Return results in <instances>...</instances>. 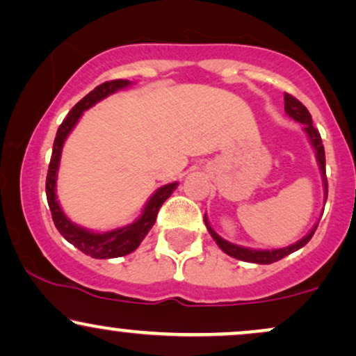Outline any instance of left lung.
Instances as JSON below:
<instances>
[{
    "label": "left lung",
    "instance_id": "obj_1",
    "mask_svg": "<svg viewBox=\"0 0 356 356\" xmlns=\"http://www.w3.org/2000/svg\"><path fill=\"white\" fill-rule=\"evenodd\" d=\"M284 99H285V113L289 114L292 119H295V121L302 122L303 126H305V127H303V131L307 132L308 139H310V143L315 149L316 161H318L320 170H322V175H323L325 195H328V182H327V174H325V149H323V144H322V137H320V132H318V129H315V127H314V122H312V115H310V113H308V109L302 104L300 101L297 99V97H293L292 94L285 92ZM325 200H327V199H325ZM204 222H205V225H207V230L211 232L213 241L217 242V245H219L227 255L234 257V259L243 260V262L262 264V265L277 262V260L284 259V257L293 254L295 250H298V248L307 245L308 241L312 238V235L315 234L316 227H318V224H316L314 229L310 230V234L305 235L302 241L293 243V245H289V247H284V248H275V250H254V248L234 245V243L224 241L220 235H217L216 232H213L212 227L209 225V222H207V219H205V217H204Z\"/></svg>",
    "mask_w": 356,
    "mask_h": 356
}]
</instances>
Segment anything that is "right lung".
I'll return each instance as SVG.
<instances>
[{"label": "right lung", "mask_w": 356, "mask_h": 356, "mask_svg": "<svg viewBox=\"0 0 356 356\" xmlns=\"http://www.w3.org/2000/svg\"><path fill=\"white\" fill-rule=\"evenodd\" d=\"M129 84V81L126 79H114L106 81V83L94 88L91 92L86 94L83 99L70 111V114L64 118V121L61 122V126H59V129L56 132L54 137L48 177H46V197H48L51 216H53V222L56 229L59 230V234L76 248H79L83 254L91 255L92 259H114V257H122L134 252L136 248L139 247V243L143 242V238L147 235L149 230L152 229L162 204L169 199L170 194L175 191V187H177V182L162 186L161 189L154 192V195L149 199V202L145 204L143 213H140V217L134 222V224L102 234L91 232V230H86L83 227L72 224V222L64 216L58 200H56V179H58L59 159H61L63 144L64 140H66V137L70 136L72 127L76 126V122L79 121V118L83 115L86 109H89L91 106L96 104V102L108 97L109 94L119 91V89L122 88H127Z\"/></svg>", "instance_id": "1"}]
</instances>
